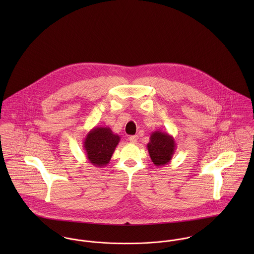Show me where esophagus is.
<instances>
[{
	"label": "esophagus",
	"instance_id": "obj_1",
	"mask_svg": "<svg viewBox=\"0 0 254 254\" xmlns=\"http://www.w3.org/2000/svg\"><path fill=\"white\" fill-rule=\"evenodd\" d=\"M129 141L132 143V144H136L138 142V136H130L129 137Z\"/></svg>",
	"mask_w": 254,
	"mask_h": 254
}]
</instances>
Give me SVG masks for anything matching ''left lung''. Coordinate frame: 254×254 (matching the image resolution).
Here are the masks:
<instances>
[{
    "instance_id": "8db88e82",
    "label": "left lung",
    "mask_w": 254,
    "mask_h": 254,
    "mask_svg": "<svg viewBox=\"0 0 254 254\" xmlns=\"http://www.w3.org/2000/svg\"><path fill=\"white\" fill-rule=\"evenodd\" d=\"M146 148L153 164L163 166L171 161L176 150V143L174 138L168 133L154 131L150 134Z\"/></svg>"
}]
</instances>
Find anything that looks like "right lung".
I'll use <instances>...</instances> for the list:
<instances>
[{
	"mask_svg": "<svg viewBox=\"0 0 254 254\" xmlns=\"http://www.w3.org/2000/svg\"><path fill=\"white\" fill-rule=\"evenodd\" d=\"M120 142V137L109 127H94L86 135L83 146L90 163L96 167L109 164L111 156Z\"/></svg>",
	"mask_w": 254,
	"mask_h": 254,
	"instance_id": "right-lung-1",
	"label": "right lung"
}]
</instances>
